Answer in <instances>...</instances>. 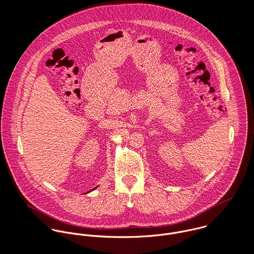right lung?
Here are the masks:
<instances>
[{
  "label": "right lung",
  "mask_w": 254,
  "mask_h": 254,
  "mask_svg": "<svg viewBox=\"0 0 254 254\" xmlns=\"http://www.w3.org/2000/svg\"><path fill=\"white\" fill-rule=\"evenodd\" d=\"M96 188H97V187H96ZM96 188H94V189H93V190H95V189H96Z\"/></svg>",
  "instance_id": "add662e5"
}]
</instances>
